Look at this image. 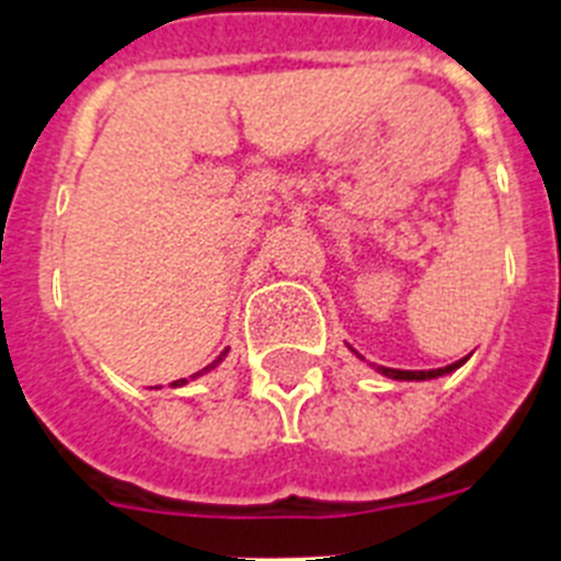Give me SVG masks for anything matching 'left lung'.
I'll return each mask as SVG.
<instances>
[{
    "instance_id": "1",
    "label": "left lung",
    "mask_w": 561,
    "mask_h": 561,
    "mask_svg": "<svg viewBox=\"0 0 561 561\" xmlns=\"http://www.w3.org/2000/svg\"><path fill=\"white\" fill-rule=\"evenodd\" d=\"M470 357H461L455 359L453 366H444V368H430V371H403V368H386V366H377V371L391 380H435V377H444V375H453L455 368H461Z\"/></svg>"
}]
</instances>
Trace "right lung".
I'll return each instance as SVG.
<instances>
[{
  "label": "right lung",
  "mask_w": 561,
  "mask_h": 561,
  "mask_svg": "<svg viewBox=\"0 0 561 561\" xmlns=\"http://www.w3.org/2000/svg\"><path fill=\"white\" fill-rule=\"evenodd\" d=\"M225 357H227V352H221V354H218V359H213V363H209L207 368H202V371H195L193 377H202V375H207V371H213V368H216L218 363H221V359H225ZM184 383H186V380H175V383H172V386H184Z\"/></svg>",
  "instance_id": "add662e5"
}]
</instances>
